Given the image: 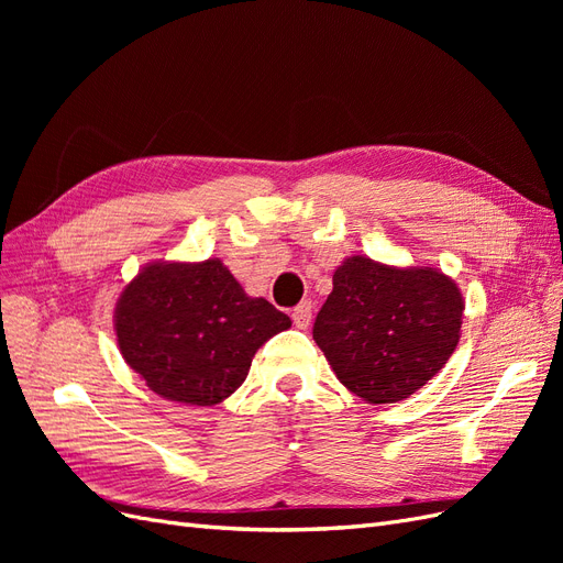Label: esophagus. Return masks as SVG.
<instances>
[{"label":"esophagus","instance_id":"1","mask_svg":"<svg viewBox=\"0 0 563 563\" xmlns=\"http://www.w3.org/2000/svg\"><path fill=\"white\" fill-rule=\"evenodd\" d=\"M291 319L296 323V329H308L310 327V319H312V302H300L298 308H294L291 312Z\"/></svg>","mask_w":563,"mask_h":563}]
</instances>
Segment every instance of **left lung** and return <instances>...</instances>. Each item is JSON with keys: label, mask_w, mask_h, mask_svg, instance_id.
<instances>
[{"label": "left lung", "mask_w": 563, "mask_h": 563, "mask_svg": "<svg viewBox=\"0 0 563 563\" xmlns=\"http://www.w3.org/2000/svg\"><path fill=\"white\" fill-rule=\"evenodd\" d=\"M463 310L457 284L437 267H391L352 255L333 272L312 335L352 395L395 404L444 368Z\"/></svg>", "instance_id": "1"}]
</instances>
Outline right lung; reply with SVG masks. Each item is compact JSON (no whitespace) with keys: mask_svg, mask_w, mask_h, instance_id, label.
<instances>
[{"mask_svg":"<svg viewBox=\"0 0 563 563\" xmlns=\"http://www.w3.org/2000/svg\"><path fill=\"white\" fill-rule=\"evenodd\" d=\"M291 319L251 298L218 258L145 265L117 300L124 362L159 397L213 406L240 387L253 354Z\"/></svg>","mask_w":563,"mask_h":563,"instance_id":"obj_1","label":"right lung"}]
</instances>
